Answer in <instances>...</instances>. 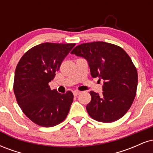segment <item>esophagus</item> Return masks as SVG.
Listing matches in <instances>:
<instances>
[{
    "mask_svg": "<svg viewBox=\"0 0 153 153\" xmlns=\"http://www.w3.org/2000/svg\"><path fill=\"white\" fill-rule=\"evenodd\" d=\"M80 94V91H74V92H73V95H74L75 96H78V95Z\"/></svg>",
    "mask_w": 153,
    "mask_h": 153,
    "instance_id": "obj_1",
    "label": "esophagus"
}]
</instances>
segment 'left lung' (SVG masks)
I'll list each match as a JSON object with an SVG mask.
<instances>
[{"mask_svg":"<svg viewBox=\"0 0 153 153\" xmlns=\"http://www.w3.org/2000/svg\"><path fill=\"white\" fill-rule=\"evenodd\" d=\"M71 54L88 61L93 78L103 80L101 96L91 91L86 109L91 118L110 123L124 116L136 96L138 75L128 54L122 47L104 42L84 43Z\"/></svg>","mask_w":153,"mask_h":153,"instance_id":"8db88e82","label":"left lung"}]
</instances>
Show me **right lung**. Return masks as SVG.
<instances>
[{"label": "right lung", "mask_w": 153, "mask_h": 153, "mask_svg": "<svg viewBox=\"0 0 153 153\" xmlns=\"http://www.w3.org/2000/svg\"><path fill=\"white\" fill-rule=\"evenodd\" d=\"M75 45L40 44L28 50L17 65L13 82L16 99L24 114L37 125L54 127L68 114L73 93L61 94L51 90L49 82Z\"/></svg>", "instance_id": "1"}]
</instances>
